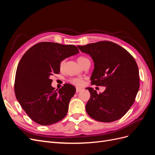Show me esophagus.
Listing matches in <instances>:
<instances>
[{
	"mask_svg": "<svg viewBox=\"0 0 155 155\" xmlns=\"http://www.w3.org/2000/svg\"><path fill=\"white\" fill-rule=\"evenodd\" d=\"M83 90L82 88H78V87H77L76 88V92L77 93H78L79 92H80V91H81Z\"/></svg>",
	"mask_w": 155,
	"mask_h": 155,
	"instance_id": "34e87169",
	"label": "esophagus"
}]
</instances>
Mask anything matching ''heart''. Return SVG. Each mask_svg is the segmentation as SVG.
<instances>
[{"label": "heart", "mask_w": 155, "mask_h": 155, "mask_svg": "<svg viewBox=\"0 0 155 155\" xmlns=\"http://www.w3.org/2000/svg\"><path fill=\"white\" fill-rule=\"evenodd\" d=\"M85 59V58L84 57H79L78 59V63H81L82 61ZM64 64V61H62L60 63V67L62 68ZM70 83L72 84V85L76 86V87H82L83 85H84V80L81 78H72L70 79L69 80Z\"/></svg>", "instance_id": "b5f03b06"}]
</instances>
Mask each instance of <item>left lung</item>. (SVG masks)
Listing matches in <instances>:
<instances>
[{
  "label": "left lung",
  "mask_w": 155,
  "mask_h": 155,
  "mask_svg": "<svg viewBox=\"0 0 155 155\" xmlns=\"http://www.w3.org/2000/svg\"><path fill=\"white\" fill-rule=\"evenodd\" d=\"M78 47L90 55L94 63L91 77L92 85L105 87L100 94L92 88H86L91 93L85 107L88 114L102 122L120 119L134 104L139 90V70L134 59L125 49L110 41Z\"/></svg>",
  "instance_id": "left-lung-1"
}]
</instances>
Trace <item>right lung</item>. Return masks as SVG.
<instances>
[{
    "instance_id": "add662e5",
    "label": "right lung",
    "mask_w": 155,
    "mask_h": 155,
    "mask_svg": "<svg viewBox=\"0 0 155 155\" xmlns=\"http://www.w3.org/2000/svg\"><path fill=\"white\" fill-rule=\"evenodd\" d=\"M79 52L74 45L42 42L23 55L16 71L15 96L23 110L37 124L51 125L67 115L76 88L66 83L59 91L54 90L50 77L59 73L62 61Z\"/></svg>"
}]
</instances>
